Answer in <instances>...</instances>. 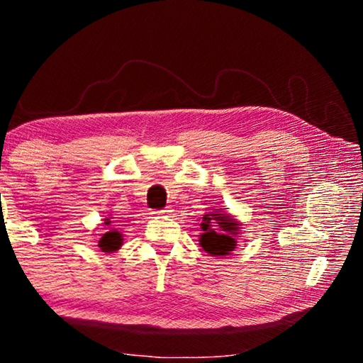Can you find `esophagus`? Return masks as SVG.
Instances as JSON below:
<instances>
[{
	"label": "esophagus",
	"instance_id": "34e87169",
	"mask_svg": "<svg viewBox=\"0 0 363 363\" xmlns=\"http://www.w3.org/2000/svg\"><path fill=\"white\" fill-rule=\"evenodd\" d=\"M171 213V210L169 208H164V210H158V211H153V214H155V216H168V214Z\"/></svg>",
	"mask_w": 363,
	"mask_h": 363
}]
</instances>
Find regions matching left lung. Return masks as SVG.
<instances>
[{
  "mask_svg": "<svg viewBox=\"0 0 363 363\" xmlns=\"http://www.w3.org/2000/svg\"><path fill=\"white\" fill-rule=\"evenodd\" d=\"M203 233L200 235V247L211 256L230 255L237 245L240 223L224 211H211L203 214V223L200 224Z\"/></svg>",
  "mask_w": 363,
  "mask_h": 363,
  "instance_id": "8db88e82",
  "label": "left lung"
}]
</instances>
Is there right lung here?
<instances>
[{
  "instance_id": "1",
  "label": "right lung",
  "mask_w": 363,
  "mask_h": 363,
  "mask_svg": "<svg viewBox=\"0 0 363 363\" xmlns=\"http://www.w3.org/2000/svg\"><path fill=\"white\" fill-rule=\"evenodd\" d=\"M106 220V225H110L112 224V219L110 218H106L104 219ZM123 245V237L121 233L116 230V229H112V227H108V229H106V233H102L101 238H99V247L104 253H112V251H116L120 250V247Z\"/></svg>"
}]
</instances>
